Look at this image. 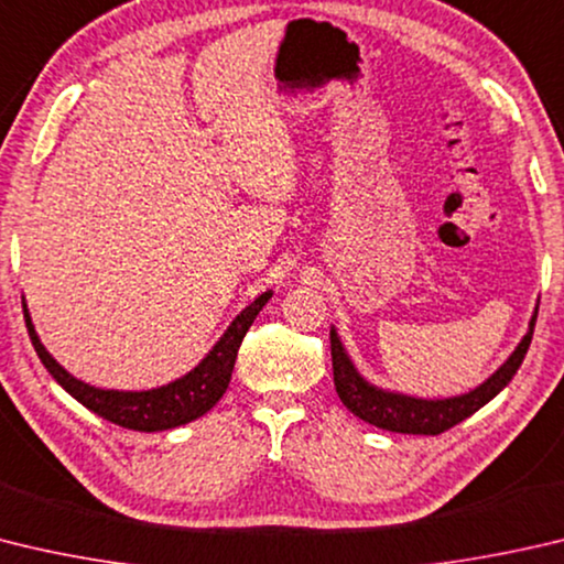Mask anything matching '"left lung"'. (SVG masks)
<instances>
[{"instance_id": "obj_1", "label": "left lung", "mask_w": 564, "mask_h": 564, "mask_svg": "<svg viewBox=\"0 0 564 564\" xmlns=\"http://www.w3.org/2000/svg\"><path fill=\"white\" fill-rule=\"evenodd\" d=\"M538 308L530 317V327L523 340L513 350V355L498 367V370L488 377V380L470 389L468 394L448 397V399H416L397 392H387V389L375 387L365 380V377L355 370L350 357H347L345 347L337 337L335 327H330V352H333V380L340 402L350 409L355 416L362 422L387 429V432L397 434H426L436 436L446 432V429L464 422L466 416L476 414L480 406L488 404L500 389H503L518 367L523 365V357L532 340V330H535Z\"/></svg>"}]
</instances>
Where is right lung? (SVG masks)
I'll use <instances>...</instances> for the list:
<instances>
[{"label":"right lung","mask_w":564,"mask_h":564,"mask_svg":"<svg viewBox=\"0 0 564 564\" xmlns=\"http://www.w3.org/2000/svg\"><path fill=\"white\" fill-rule=\"evenodd\" d=\"M271 291L261 293L251 305H247L234 323L227 327V333L219 337V343L212 347L209 355L187 372L180 380L170 382L158 389H145V392H118V389H98L86 382L76 380L74 375H68L54 357L46 352V347L41 345L39 335L32 325V315L24 305V321L29 337L39 355V360L44 362L48 375L66 389V392L78 399L80 404L90 412L108 419V422L118 424L122 429H132V432H165V429H175L182 424H189L202 414H207L209 409L219 402L227 392L234 362H237V352L241 347L243 335L256 321V315L271 299Z\"/></svg>","instance_id":"1"}]
</instances>
